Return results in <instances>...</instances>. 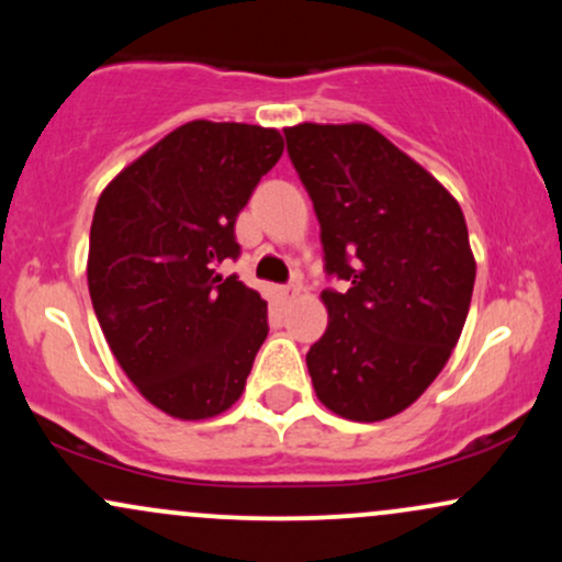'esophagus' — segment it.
Wrapping results in <instances>:
<instances>
[{"instance_id": "1", "label": "esophagus", "mask_w": 562, "mask_h": 562, "mask_svg": "<svg viewBox=\"0 0 562 562\" xmlns=\"http://www.w3.org/2000/svg\"><path fill=\"white\" fill-rule=\"evenodd\" d=\"M301 293V285L299 282H290V285L280 288V299H293V295Z\"/></svg>"}]
</instances>
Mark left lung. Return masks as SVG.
Here are the masks:
<instances>
[{"instance_id":"obj_1","label":"left lung","mask_w":562,"mask_h":562,"mask_svg":"<svg viewBox=\"0 0 562 562\" xmlns=\"http://www.w3.org/2000/svg\"><path fill=\"white\" fill-rule=\"evenodd\" d=\"M322 229L327 330L308 348L317 398L353 423L415 404L449 362L475 282L460 203L370 124L285 128Z\"/></svg>"}]
</instances>
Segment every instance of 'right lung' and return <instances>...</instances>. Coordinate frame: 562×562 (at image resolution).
Segmentation results:
<instances>
[{
  "instance_id": "add662e5",
  "label": "right lung",
  "mask_w": 562,
  "mask_h": 562,
  "mask_svg": "<svg viewBox=\"0 0 562 562\" xmlns=\"http://www.w3.org/2000/svg\"><path fill=\"white\" fill-rule=\"evenodd\" d=\"M282 134L190 121L115 173L97 200L87 282L121 370L177 420L243 396L267 301L216 267L237 259V214L282 156Z\"/></svg>"
}]
</instances>
